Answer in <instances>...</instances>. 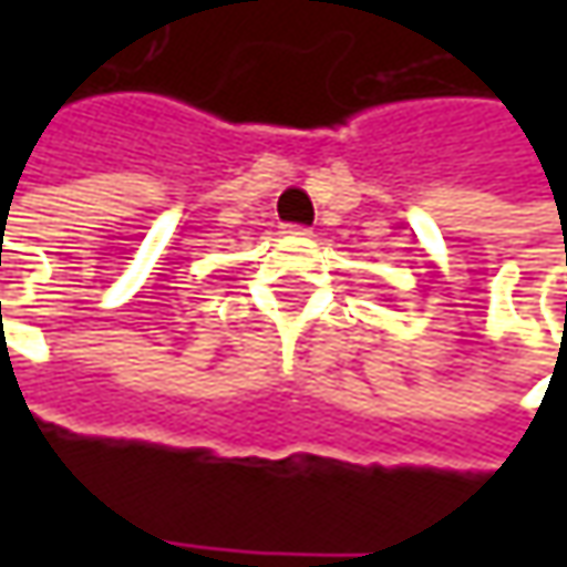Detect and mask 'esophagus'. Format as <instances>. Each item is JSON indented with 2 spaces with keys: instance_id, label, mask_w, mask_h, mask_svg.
<instances>
[{
  "instance_id": "obj_1",
  "label": "esophagus",
  "mask_w": 567,
  "mask_h": 567,
  "mask_svg": "<svg viewBox=\"0 0 567 567\" xmlns=\"http://www.w3.org/2000/svg\"><path fill=\"white\" fill-rule=\"evenodd\" d=\"M284 233H290V236H306L309 229L299 227V224H284Z\"/></svg>"
}]
</instances>
